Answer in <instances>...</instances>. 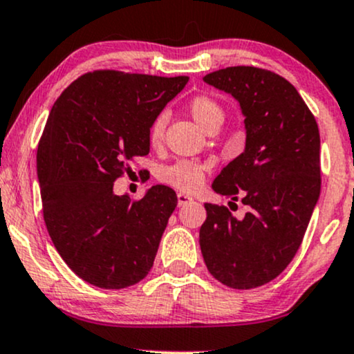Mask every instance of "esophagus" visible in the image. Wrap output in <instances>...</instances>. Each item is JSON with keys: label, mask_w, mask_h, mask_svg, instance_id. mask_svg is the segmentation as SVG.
Masks as SVG:
<instances>
[{"label": "esophagus", "mask_w": 354, "mask_h": 354, "mask_svg": "<svg viewBox=\"0 0 354 354\" xmlns=\"http://www.w3.org/2000/svg\"><path fill=\"white\" fill-rule=\"evenodd\" d=\"M192 202H194V198L189 197V195L177 194V205H178V207H185V205H189Z\"/></svg>", "instance_id": "esophagus-1"}]
</instances>
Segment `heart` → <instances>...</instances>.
Masks as SVG:
<instances>
[{
  "label": "heart",
  "mask_w": 354,
  "mask_h": 354,
  "mask_svg": "<svg viewBox=\"0 0 354 354\" xmlns=\"http://www.w3.org/2000/svg\"><path fill=\"white\" fill-rule=\"evenodd\" d=\"M187 111L194 118L203 131L220 128L225 121V111L215 98L208 95H197L187 103ZM165 116L159 115L152 121L149 128V142L152 146H159L164 138ZM159 178L174 189L184 192H195L205 180V170L202 165L190 162V160H177L176 164L165 165L159 170Z\"/></svg>",
  "instance_id": "b5f03b06"
}]
</instances>
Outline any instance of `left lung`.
I'll use <instances>...</instances> for the list:
<instances>
[{
	"label": "left lung",
	"instance_id": "1",
	"mask_svg": "<svg viewBox=\"0 0 354 354\" xmlns=\"http://www.w3.org/2000/svg\"><path fill=\"white\" fill-rule=\"evenodd\" d=\"M230 93L244 116L246 144L223 167L213 190L241 202L243 218L205 203L200 250L216 281L254 289L276 279L294 259L320 197V133L295 86L257 67H228L203 77Z\"/></svg>",
	"mask_w": 354,
	"mask_h": 354
}]
</instances>
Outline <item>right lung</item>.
Segmentation results:
<instances>
[{"label":"right lung","instance_id":"obj_1","mask_svg":"<svg viewBox=\"0 0 354 354\" xmlns=\"http://www.w3.org/2000/svg\"><path fill=\"white\" fill-rule=\"evenodd\" d=\"M189 77L95 71L52 106L37 147L47 231L78 277L124 289L149 274L177 195L154 185L138 202L113 184L134 157L149 154V128Z\"/></svg>","mask_w":354,"mask_h":354}]
</instances>
